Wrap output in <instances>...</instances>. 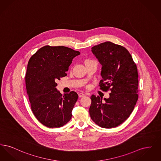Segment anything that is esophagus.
Instances as JSON below:
<instances>
[{
  "label": "esophagus",
  "instance_id": "1",
  "mask_svg": "<svg viewBox=\"0 0 161 161\" xmlns=\"http://www.w3.org/2000/svg\"><path fill=\"white\" fill-rule=\"evenodd\" d=\"M84 96H85V94L84 93H78V97H84Z\"/></svg>",
  "mask_w": 161,
  "mask_h": 161
}]
</instances>
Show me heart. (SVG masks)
<instances>
[{
  "label": "heart",
  "mask_w": 161,
  "mask_h": 161,
  "mask_svg": "<svg viewBox=\"0 0 161 161\" xmlns=\"http://www.w3.org/2000/svg\"><path fill=\"white\" fill-rule=\"evenodd\" d=\"M92 61H93V60H86V61H85V64L86 63H89V62H92ZM96 62V61H95Z\"/></svg>",
  "instance_id": "obj_1"
}]
</instances>
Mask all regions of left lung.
<instances>
[{
  "instance_id": "obj_1",
  "label": "left lung",
  "mask_w": 161,
  "mask_h": 161,
  "mask_svg": "<svg viewBox=\"0 0 161 161\" xmlns=\"http://www.w3.org/2000/svg\"><path fill=\"white\" fill-rule=\"evenodd\" d=\"M101 65L100 86L110 93L108 98L92 95L89 114L101 127L110 129L124 123L138 98V69L129 52L122 46L106 42L92 47Z\"/></svg>"
}]
</instances>
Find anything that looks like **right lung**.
I'll list each match as a JSON object with an SVG mask.
<instances>
[{"mask_svg": "<svg viewBox=\"0 0 161 161\" xmlns=\"http://www.w3.org/2000/svg\"><path fill=\"white\" fill-rule=\"evenodd\" d=\"M80 54L65 46H45L28 61L25 81L31 109L38 121L49 128L62 127L72 116L78 94L72 91L62 95L56 80L66 75L72 60Z\"/></svg>", "mask_w": 161, "mask_h": 161, "instance_id": "add662e5", "label": "right lung"}]
</instances>
